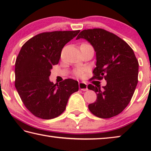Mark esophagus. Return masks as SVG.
Returning a JSON list of instances; mask_svg holds the SVG:
<instances>
[{"mask_svg": "<svg viewBox=\"0 0 151 151\" xmlns=\"http://www.w3.org/2000/svg\"><path fill=\"white\" fill-rule=\"evenodd\" d=\"M78 86H79V88L83 91H86L88 90L87 85H86L85 83H84V82H81V83H79Z\"/></svg>", "mask_w": 151, "mask_h": 151, "instance_id": "1", "label": "esophagus"}]
</instances>
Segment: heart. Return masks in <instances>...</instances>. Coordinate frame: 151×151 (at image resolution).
I'll return each instance as SVG.
<instances>
[{
  "mask_svg": "<svg viewBox=\"0 0 151 151\" xmlns=\"http://www.w3.org/2000/svg\"><path fill=\"white\" fill-rule=\"evenodd\" d=\"M82 45H86V43H83ZM84 72H85V69H83V68H77L75 71V74L77 76H82L83 75Z\"/></svg>",
  "mask_w": 151,
  "mask_h": 151,
  "instance_id": "heart-1",
  "label": "heart"
}]
</instances>
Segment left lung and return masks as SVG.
<instances>
[{"label":"left lung","instance_id":"obj_1","mask_svg":"<svg viewBox=\"0 0 151 151\" xmlns=\"http://www.w3.org/2000/svg\"><path fill=\"white\" fill-rule=\"evenodd\" d=\"M85 39L96 52V64L92 79L106 81V85H88L96 94L88 104L94 115L101 119L116 116L131 101L138 83L139 62L133 50L118 36L103 29L83 30L76 40Z\"/></svg>","mask_w":151,"mask_h":151}]
</instances>
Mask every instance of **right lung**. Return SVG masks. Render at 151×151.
Returning a JSON list of instances; mask_svg holds the SVG:
<instances>
[{"mask_svg":"<svg viewBox=\"0 0 151 151\" xmlns=\"http://www.w3.org/2000/svg\"><path fill=\"white\" fill-rule=\"evenodd\" d=\"M80 30L45 32L24 43L15 62L17 91L26 108L35 116L52 119L65 111L70 96L78 91V81L65 79L58 85L49 81L52 66L61 51Z\"/></svg>","mask_w":151,"mask_h":151,"instance_id":"add662e5","label":"right lung"}]
</instances>
